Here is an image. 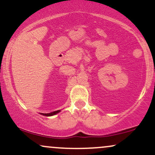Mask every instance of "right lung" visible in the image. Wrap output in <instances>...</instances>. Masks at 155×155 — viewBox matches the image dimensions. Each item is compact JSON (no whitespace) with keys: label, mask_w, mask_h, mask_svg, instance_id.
Listing matches in <instances>:
<instances>
[{"label":"right lung","mask_w":155,"mask_h":155,"mask_svg":"<svg viewBox=\"0 0 155 155\" xmlns=\"http://www.w3.org/2000/svg\"><path fill=\"white\" fill-rule=\"evenodd\" d=\"M60 110H58V111H53V112H51V113H49V114H43V115H44V116H47V117H49V116H52V115H54V114H58V112H60Z\"/></svg>","instance_id":"right-lung-1"}]
</instances>
